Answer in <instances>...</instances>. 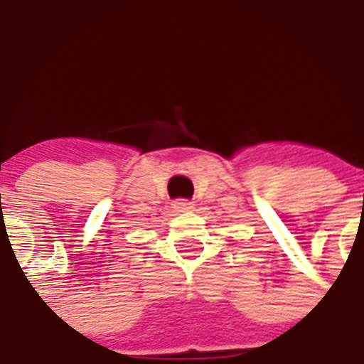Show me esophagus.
Returning <instances> with one entry per match:
<instances>
[{
    "mask_svg": "<svg viewBox=\"0 0 364 364\" xmlns=\"http://www.w3.org/2000/svg\"><path fill=\"white\" fill-rule=\"evenodd\" d=\"M172 209H174L176 213H188L193 209V204L188 200H176L174 204H172Z\"/></svg>",
    "mask_w": 364,
    "mask_h": 364,
    "instance_id": "34e87169",
    "label": "esophagus"
}]
</instances>
